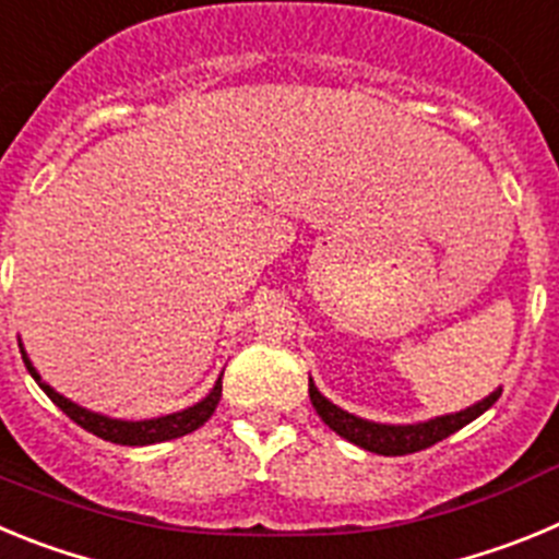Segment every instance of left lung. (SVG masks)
<instances>
[{"label": "left lung", "mask_w": 559, "mask_h": 559, "mask_svg": "<svg viewBox=\"0 0 559 559\" xmlns=\"http://www.w3.org/2000/svg\"><path fill=\"white\" fill-rule=\"evenodd\" d=\"M310 403H313L316 414L324 419V426L333 428L338 437H344L353 445L364 448V451L380 453V456H406V453L426 451V448L437 445L445 437L456 433L459 428H464L467 423H473L476 417H481L487 408L501 397V386L496 392H490L484 400L473 403V406L462 408V412L442 414V417L423 419V423H408V426H392V423H372V419L355 417V414L344 412L341 406H335L333 400L324 397L319 389H316L313 378L308 383Z\"/></svg>", "instance_id": "left-lung-1"}]
</instances>
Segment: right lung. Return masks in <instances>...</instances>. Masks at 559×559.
<instances>
[{
  "mask_svg": "<svg viewBox=\"0 0 559 559\" xmlns=\"http://www.w3.org/2000/svg\"><path fill=\"white\" fill-rule=\"evenodd\" d=\"M19 349H22L24 367H27V372L33 374V378H36V383L44 389V394H47V397L52 400V403H56V406L61 408L69 419H75L78 426L86 428V431L95 433V437L106 439V442H114V445L140 448V445H156V442H167V439H179V437H185V433H192L195 428L204 426L206 419L215 414V408H218L221 378L215 380V386L210 389V394H206L204 400H199V403H192V406L181 408V412H173V414H165V417H153V419L106 417V414H100V412H88L86 406H78L75 400L63 397V394L56 392V389L49 386V383H44L41 374H38V369L33 367V360L27 358V349H24V344H19Z\"/></svg>",
  "mask_w": 559,
  "mask_h": 559,
  "instance_id": "right-lung-1",
  "label": "right lung"
}]
</instances>
